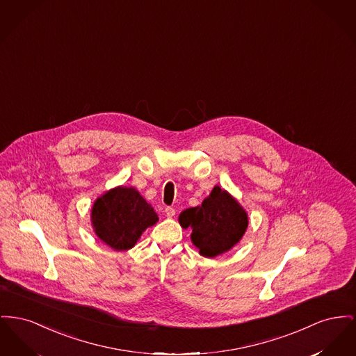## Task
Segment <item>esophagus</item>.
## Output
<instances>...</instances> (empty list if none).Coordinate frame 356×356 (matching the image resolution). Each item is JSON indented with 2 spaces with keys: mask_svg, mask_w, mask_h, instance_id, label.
<instances>
[{
  "mask_svg": "<svg viewBox=\"0 0 356 356\" xmlns=\"http://www.w3.org/2000/svg\"><path fill=\"white\" fill-rule=\"evenodd\" d=\"M175 213H176V209H173V207H165V215H167L168 218H172Z\"/></svg>",
  "mask_w": 356,
  "mask_h": 356,
  "instance_id": "1",
  "label": "esophagus"
}]
</instances>
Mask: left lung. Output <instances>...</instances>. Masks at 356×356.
<instances>
[{"instance_id": "1", "label": "left lung", "mask_w": 356, "mask_h": 356, "mask_svg": "<svg viewBox=\"0 0 356 356\" xmlns=\"http://www.w3.org/2000/svg\"><path fill=\"white\" fill-rule=\"evenodd\" d=\"M183 229H191V241L206 258L230 251L241 242L249 226L246 209L226 189L215 186L203 203L179 215Z\"/></svg>"}]
</instances>
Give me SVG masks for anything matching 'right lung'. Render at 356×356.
Here are the masks:
<instances>
[{
    "mask_svg": "<svg viewBox=\"0 0 356 356\" xmlns=\"http://www.w3.org/2000/svg\"><path fill=\"white\" fill-rule=\"evenodd\" d=\"M159 216L134 187L118 186L102 193L92 204L91 225L95 235L117 251L134 248Z\"/></svg>",
    "mask_w": 356,
    "mask_h": 356,
    "instance_id": "1",
    "label": "right lung"
}]
</instances>
